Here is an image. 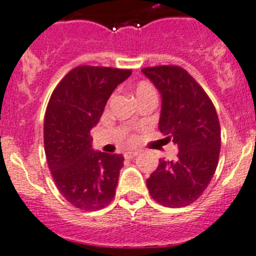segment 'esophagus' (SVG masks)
<instances>
[{
	"instance_id": "34e87169",
	"label": "esophagus",
	"mask_w": 256,
	"mask_h": 256,
	"mask_svg": "<svg viewBox=\"0 0 256 256\" xmlns=\"http://www.w3.org/2000/svg\"><path fill=\"white\" fill-rule=\"evenodd\" d=\"M137 155H138L137 152H126V154H124V156H126V159H134Z\"/></svg>"
}]
</instances>
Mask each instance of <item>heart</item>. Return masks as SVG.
Wrapping results in <instances>:
<instances>
[{
    "label": "heart",
    "mask_w": 256,
    "mask_h": 256,
    "mask_svg": "<svg viewBox=\"0 0 256 256\" xmlns=\"http://www.w3.org/2000/svg\"><path fill=\"white\" fill-rule=\"evenodd\" d=\"M134 94H136L137 100H138V98H142L145 97V96L155 94V90L150 82H140L138 84L136 85V88H134Z\"/></svg>",
    "instance_id": "1"
}]
</instances>
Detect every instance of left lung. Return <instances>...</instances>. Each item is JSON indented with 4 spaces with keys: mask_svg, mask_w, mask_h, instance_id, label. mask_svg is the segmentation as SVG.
<instances>
[{
    "mask_svg": "<svg viewBox=\"0 0 256 256\" xmlns=\"http://www.w3.org/2000/svg\"><path fill=\"white\" fill-rule=\"evenodd\" d=\"M142 72L162 94L159 130L178 148L176 160H159L146 180L152 200L184 207L202 196L218 167L222 145L215 106L193 76L178 66L146 67Z\"/></svg>",
    "mask_w": 256,
    "mask_h": 256,
    "instance_id": "obj_1",
    "label": "left lung"
}]
</instances>
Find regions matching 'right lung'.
<instances>
[{
	"label": "right lung",
	"mask_w": 256,
	"mask_h": 256,
	"mask_svg": "<svg viewBox=\"0 0 256 256\" xmlns=\"http://www.w3.org/2000/svg\"><path fill=\"white\" fill-rule=\"evenodd\" d=\"M130 70L78 66L52 93L44 119L48 166L60 193L76 208L97 211L115 196L124 156L92 149L90 130Z\"/></svg>",
	"instance_id": "right-lung-1"
}]
</instances>
